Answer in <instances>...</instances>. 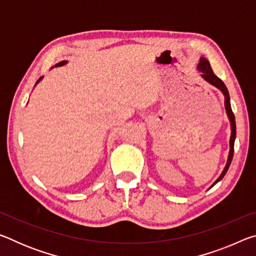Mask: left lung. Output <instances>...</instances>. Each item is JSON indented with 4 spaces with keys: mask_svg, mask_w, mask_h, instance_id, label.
Listing matches in <instances>:
<instances>
[{
    "mask_svg": "<svg viewBox=\"0 0 256 256\" xmlns=\"http://www.w3.org/2000/svg\"><path fill=\"white\" fill-rule=\"evenodd\" d=\"M198 68L202 72V78L204 80H206L209 84H211L212 86H216V88L222 90V92L224 94V106H226V110H227V115L229 120H230V126H232V136H230V150H229V156H228V160H227V164L226 167H224V172H222V175L219 176V178L216 180L214 185L218 183L219 180H222L224 178V176L226 175V172L228 170L229 166H230V162L232 160V156H234V144H235V138H236V122H235V115H234V112L232 110V106H230V98H229V94H228V90L226 88V86L222 82V79H219L218 76H216L214 71H212V68L210 66L209 62H208V60H206L204 58H200V63H198ZM212 185V186H214Z\"/></svg>",
    "mask_w": 256,
    "mask_h": 256,
    "instance_id": "8db88e82",
    "label": "left lung"
}]
</instances>
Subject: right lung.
<instances>
[{
    "instance_id": "obj_1",
    "label": "right lung",
    "mask_w": 256,
    "mask_h": 256,
    "mask_svg": "<svg viewBox=\"0 0 256 256\" xmlns=\"http://www.w3.org/2000/svg\"><path fill=\"white\" fill-rule=\"evenodd\" d=\"M66 60H63V62H60L56 66H63V64H66ZM40 79H42V78H40ZM40 80H38V81H40ZM38 81H37V82H38Z\"/></svg>"
}]
</instances>
